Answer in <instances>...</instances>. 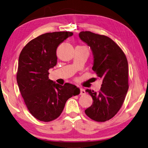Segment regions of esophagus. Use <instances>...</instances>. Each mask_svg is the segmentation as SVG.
<instances>
[{"mask_svg": "<svg viewBox=\"0 0 148 148\" xmlns=\"http://www.w3.org/2000/svg\"><path fill=\"white\" fill-rule=\"evenodd\" d=\"M86 94V91L83 88H80V95H84Z\"/></svg>", "mask_w": 148, "mask_h": 148, "instance_id": "34e87169", "label": "esophagus"}]
</instances>
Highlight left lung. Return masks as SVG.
<instances>
[{
  "label": "left lung",
  "mask_w": 148,
  "mask_h": 148,
  "mask_svg": "<svg viewBox=\"0 0 148 148\" xmlns=\"http://www.w3.org/2000/svg\"><path fill=\"white\" fill-rule=\"evenodd\" d=\"M79 37L90 47L94 56L92 69L102 80L99 93L86 90L93 104L85 113L97 122L113 118L121 108L129 88L126 55L111 38L91 32H81Z\"/></svg>",
  "instance_id": "left-lung-1"
}]
</instances>
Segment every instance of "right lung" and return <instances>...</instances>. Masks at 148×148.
Masks as SVG:
<instances>
[{
	"label": "right lung",
	"instance_id": "obj_1",
	"mask_svg": "<svg viewBox=\"0 0 148 148\" xmlns=\"http://www.w3.org/2000/svg\"><path fill=\"white\" fill-rule=\"evenodd\" d=\"M69 32L46 33L32 40L22 49L18 58L16 81L27 110L38 120L50 122L62 113L66 102L79 95L76 86H61L49 79V69L56 66L57 48Z\"/></svg>",
	"mask_w": 148,
	"mask_h": 148
}]
</instances>
